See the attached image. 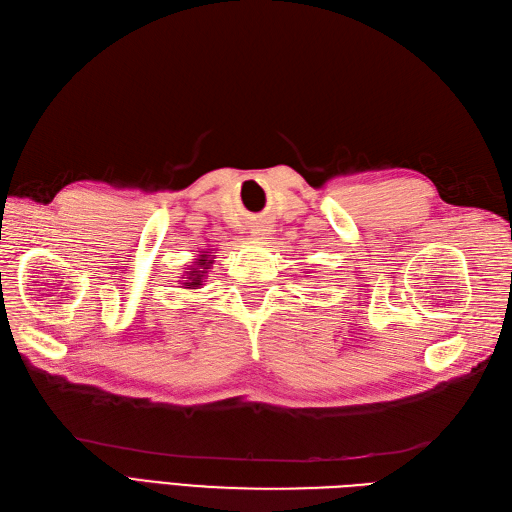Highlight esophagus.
<instances>
[{
  "label": "esophagus",
  "mask_w": 512,
  "mask_h": 512,
  "mask_svg": "<svg viewBox=\"0 0 512 512\" xmlns=\"http://www.w3.org/2000/svg\"><path fill=\"white\" fill-rule=\"evenodd\" d=\"M252 235L254 237H269L271 235V224L265 220H258L252 224Z\"/></svg>",
  "instance_id": "1"
}]
</instances>
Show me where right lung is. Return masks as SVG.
Segmentation results:
<instances>
[{
    "label": "right lung",
    "instance_id": "obj_1",
    "mask_svg": "<svg viewBox=\"0 0 512 512\" xmlns=\"http://www.w3.org/2000/svg\"><path fill=\"white\" fill-rule=\"evenodd\" d=\"M211 252H203L198 258H196V265H192V271H185V280H183V286L188 288H200L203 286V277L207 271H200V269H209L213 265V260L209 258Z\"/></svg>",
    "mask_w": 512,
    "mask_h": 512
}]
</instances>
